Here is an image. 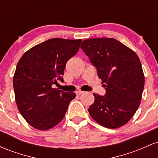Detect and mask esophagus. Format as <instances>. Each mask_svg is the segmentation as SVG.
Here are the masks:
<instances>
[{"label": "esophagus", "instance_id": "esophagus-1", "mask_svg": "<svg viewBox=\"0 0 158 158\" xmlns=\"http://www.w3.org/2000/svg\"><path fill=\"white\" fill-rule=\"evenodd\" d=\"M83 93H84V91H81V90H77V91L76 92V94H77V95L78 96L81 95V94H82Z\"/></svg>", "mask_w": 158, "mask_h": 158}]
</instances>
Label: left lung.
<instances>
[{"label":"left lung","instance_id":"1","mask_svg":"<svg viewBox=\"0 0 158 158\" xmlns=\"http://www.w3.org/2000/svg\"><path fill=\"white\" fill-rule=\"evenodd\" d=\"M81 50L96 67L106 94H94L88 108L90 117L101 126L117 128L126 124L140 104L145 77L135 52L111 38L84 40Z\"/></svg>","mask_w":158,"mask_h":158}]
</instances>
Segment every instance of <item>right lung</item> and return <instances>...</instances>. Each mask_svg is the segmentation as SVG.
Here are the masks:
<instances>
[{
  "label": "right lung",
  "mask_w": 158,
  "mask_h": 158,
  "mask_svg": "<svg viewBox=\"0 0 158 158\" xmlns=\"http://www.w3.org/2000/svg\"><path fill=\"white\" fill-rule=\"evenodd\" d=\"M82 40L51 39L30 49L18 62L13 87L18 109L30 126L48 130L64 118L75 93L52 88L63 81L66 63Z\"/></svg>",
  "instance_id": "1"
}]
</instances>
